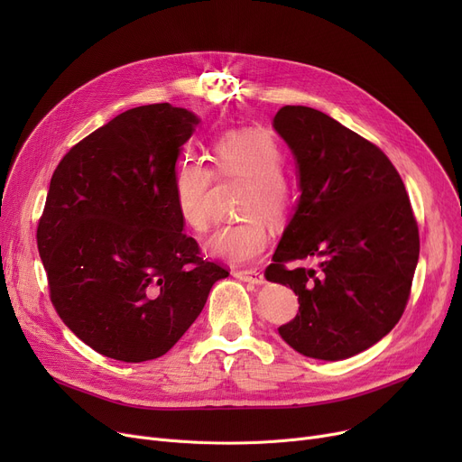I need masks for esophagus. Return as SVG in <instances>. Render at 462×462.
<instances>
[{
	"label": "esophagus",
	"instance_id": "obj_1",
	"mask_svg": "<svg viewBox=\"0 0 462 462\" xmlns=\"http://www.w3.org/2000/svg\"><path fill=\"white\" fill-rule=\"evenodd\" d=\"M234 277H237L239 281L244 282H251V284H263V275L260 272H254V270H244V272H236Z\"/></svg>",
	"mask_w": 462,
	"mask_h": 462
}]
</instances>
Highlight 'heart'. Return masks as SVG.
<instances>
[{"label":"heart","instance_id":"1","mask_svg":"<svg viewBox=\"0 0 462 462\" xmlns=\"http://www.w3.org/2000/svg\"><path fill=\"white\" fill-rule=\"evenodd\" d=\"M213 161L221 176L249 181L241 202V215L247 218L218 228L208 239L206 253L232 263H253L270 245V230L261 216L281 221L294 202V189L282 174V150L270 133L241 129L218 138L213 148ZM211 181L213 172L202 161L185 159L178 164L174 204L183 225L194 232H206L209 226Z\"/></svg>","mask_w":462,"mask_h":462}]
</instances>
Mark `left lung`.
<instances>
[{
	"label": "left lung",
	"instance_id": "8db88e82",
	"mask_svg": "<svg viewBox=\"0 0 462 462\" xmlns=\"http://www.w3.org/2000/svg\"><path fill=\"white\" fill-rule=\"evenodd\" d=\"M273 127L296 159L301 190L265 270L300 301L279 335L307 357L346 359L402 317L420 258L416 217L392 161L328 114L282 106ZM310 255L319 271L283 268Z\"/></svg>",
	"mask_w": 462,
	"mask_h": 462
}]
</instances>
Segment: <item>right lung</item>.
Wrapping results in <instances>:
<instances>
[{
  "instance_id": "1",
  "label": "right lung",
  "mask_w": 462,
  "mask_h": 462,
  "mask_svg": "<svg viewBox=\"0 0 462 462\" xmlns=\"http://www.w3.org/2000/svg\"><path fill=\"white\" fill-rule=\"evenodd\" d=\"M200 124L168 103L131 108L60 161L37 228L51 300L106 357H161L228 272L200 256L174 204L181 145Z\"/></svg>"
}]
</instances>
